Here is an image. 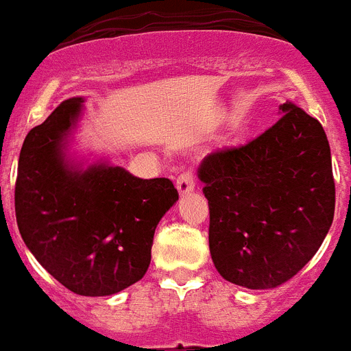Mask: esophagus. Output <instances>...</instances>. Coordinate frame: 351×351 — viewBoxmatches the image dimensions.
<instances>
[{
	"mask_svg": "<svg viewBox=\"0 0 351 351\" xmlns=\"http://www.w3.org/2000/svg\"><path fill=\"white\" fill-rule=\"evenodd\" d=\"M178 190L181 195H186L190 191L195 190V176L191 170H184L178 178Z\"/></svg>",
	"mask_w": 351,
	"mask_h": 351,
	"instance_id": "34e87169",
	"label": "esophagus"
}]
</instances>
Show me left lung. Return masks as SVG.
I'll list each match as a JSON object with an SVG mask.
<instances>
[{
	"mask_svg": "<svg viewBox=\"0 0 351 351\" xmlns=\"http://www.w3.org/2000/svg\"><path fill=\"white\" fill-rule=\"evenodd\" d=\"M245 145L204 158L199 179L209 204V252L218 274L248 289L295 277L334 220L330 145L314 117L293 103Z\"/></svg>",
	"mask_w": 351,
	"mask_h": 351,
	"instance_id": "8db88e82",
	"label": "left lung"
}]
</instances>
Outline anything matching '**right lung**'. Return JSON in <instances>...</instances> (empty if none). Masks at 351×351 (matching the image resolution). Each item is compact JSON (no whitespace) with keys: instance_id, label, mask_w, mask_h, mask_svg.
Listing matches in <instances>:
<instances>
[{"instance_id":"add662e5","label":"right lung","mask_w":351,"mask_h":351,"mask_svg":"<svg viewBox=\"0 0 351 351\" xmlns=\"http://www.w3.org/2000/svg\"><path fill=\"white\" fill-rule=\"evenodd\" d=\"M82 103L67 99L26 134L16 218L29 252L62 286L108 296L145 275L156 227L179 193L170 179L134 178L103 161L85 170L69 163L64 149Z\"/></svg>"}]
</instances>
